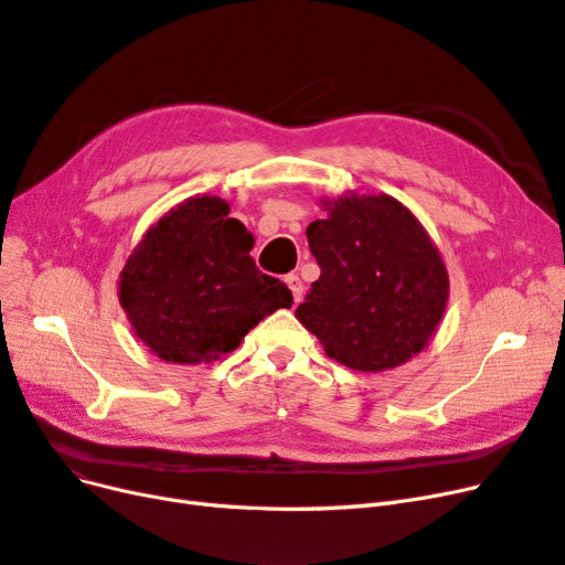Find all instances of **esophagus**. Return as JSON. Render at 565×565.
I'll return each instance as SVG.
<instances>
[{"label":"esophagus","instance_id":"34e87169","mask_svg":"<svg viewBox=\"0 0 565 565\" xmlns=\"http://www.w3.org/2000/svg\"><path fill=\"white\" fill-rule=\"evenodd\" d=\"M285 282L289 285V289H292L295 303H299V301H301V297H303V282H301V278H299V276H287V278H285Z\"/></svg>","mask_w":565,"mask_h":565}]
</instances>
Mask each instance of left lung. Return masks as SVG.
Segmentation results:
<instances>
[{
	"instance_id": "8db88e82",
	"label": "left lung",
	"mask_w": 565,
	"mask_h": 565,
	"mask_svg": "<svg viewBox=\"0 0 565 565\" xmlns=\"http://www.w3.org/2000/svg\"><path fill=\"white\" fill-rule=\"evenodd\" d=\"M306 228L320 278L295 316L332 361L393 370L429 347L450 297L448 268L422 221L386 193L322 198Z\"/></svg>"
}]
</instances>
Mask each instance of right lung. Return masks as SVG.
Wrapping results in <instances>:
<instances>
[{"label":"right lung","instance_id":"obj_1","mask_svg":"<svg viewBox=\"0 0 565 565\" xmlns=\"http://www.w3.org/2000/svg\"><path fill=\"white\" fill-rule=\"evenodd\" d=\"M231 204L195 195L152 224L119 273L117 297L134 334L167 363L218 361L292 292L254 266V235Z\"/></svg>","mask_w":565,"mask_h":565}]
</instances>
